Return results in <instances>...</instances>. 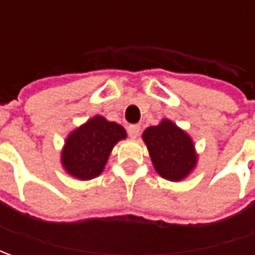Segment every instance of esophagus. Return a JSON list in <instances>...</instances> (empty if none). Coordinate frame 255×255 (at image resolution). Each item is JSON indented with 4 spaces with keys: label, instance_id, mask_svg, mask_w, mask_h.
Wrapping results in <instances>:
<instances>
[{
    "label": "esophagus",
    "instance_id": "1",
    "mask_svg": "<svg viewBox=\"0 0 255 255\" xmlns=\"http://www.w3.org/2000/svg\"><path fill=\"white\" fill-rule=\"evenodd\" d=\"M128 132H129V136H130L132 139H136V137L139 136V132H140V126H139V125H130V126L128 128Z\"/></svg>",
    "mask_w": 255,
    "mask_h": 255
}]
</instances>
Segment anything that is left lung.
Wrapping results in <instances>:
<instances>
[{"label": "left lung", "instance_id": "obj_1", "mask_svg": "<svg viewBox=\"0 0 255 255\" xmlns=\"http://www.w3.org/2000/svg\"><path fill=\"white\" fill-rule=\"evenodd\" d=\"M142 139L154 170L163 179L181 181L197 167L199 153L191 136L170 119L144 129Z\"/></svg>", "mask_w": 255, "mask_h": 255}]
</instances>
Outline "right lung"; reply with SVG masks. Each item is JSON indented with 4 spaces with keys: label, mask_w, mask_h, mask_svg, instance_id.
Instances as JSON below:
<instances>
[{
    "label": "right lung",
    "mask_w": 255,
    "mask_h": 255,
    "mask_svg": "<svg viewBox=\"0 0 255 255\" xmlns=\"http://www.w3.org/2000/svg\"><path fill=\"white\" fill-rule=\"evenodd\" d=\"M126 137L122 125L95 115L66 136L61 150L62 169L74 179L92 180L102 174L116 143Z\"/></svg>",
    "instance_id": "1"
}]
</instances>
